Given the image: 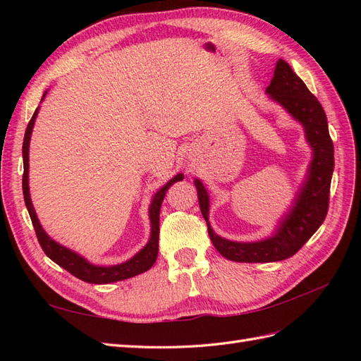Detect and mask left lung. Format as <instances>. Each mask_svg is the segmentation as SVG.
Instances as JSON below:
<instances>
[{"mask_svg": "<svg viewBox=\"0 0 361 361\" xmlns=\"http://www.w3.org/2000/svg\"><path fill=\"white\" fill-rule=\"evenodd\" d=\"M267 94L302 126L312 149V161L288 212L280 218L274 232L260 241L239 243L216 235L209 223V192L200 179H194L211 241L218 253L233 262H279L293 256L321 227L329 211L334 147L322 105L281 59L276 64Z\"/></svg>", "mask_w": 361, "mask_h": 361, "instance_id": "1", "label": "left lung"}]
</instances>
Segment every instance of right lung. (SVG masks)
<instances>
[{"mask_svg":"<svg viewBox=\"0 0 361 361\" xmlns=\"http://www.w3.org/2000/svg\"><path fill=\"white\" fill-rule=\"evenodd\" d=\"M48 90L43 93L42 101L45 99ZM39 113V106L36 108L35 114H32L30 123L25 130V137H24V145H23V158H24V176H23V191H24V200L25 206L28 209L31 223L35 226V231L39 239V244L42 250L45 251V255L56 262L57 265L69 271L72 276L76 279H80L87 283H93V285H106V283H114L120 280H126L130 277H135L141 272H146L147 269L152 268V265L155 264V260L158 257V239H159V211H161V204L164 197H166L167 190L171 187L174 182H179L183 179V174L178 173L176 176L171 178L164 187H161L150 200L149 206V220H150V238L147 244L141 248L138 253H135L133 257L128 259L126 262H122V264L117 265H94L90 260H87L84 256L78 255L76 251L64 247L59 244L54 239L43 231V227L39 221V218L36 215L35 206H32L31 202V195H30V185H28V169H30V140L32 134V128H35L36 117Z\"/></svg>","mask_w":361,"mask_h":361,"instance_id":"add662e5","label":"right lung"}]
</instances>
